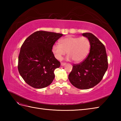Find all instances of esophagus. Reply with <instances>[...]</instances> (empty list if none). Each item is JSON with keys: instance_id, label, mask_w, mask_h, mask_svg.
Listing matches in <instances>:
<instances>
[{"instance_id": "1", "label": "esophagus", "mask_w": 121, "mask_h": 121, "mask_svg": "<svg viewBox=\"0 0 121 121\" xmlns=\"http://www.w3.org/2000/svg\"><path fill=\"white\" fill-rule=\"evenodd\" d=\"M65 63H64V62H61V66H64L65 65Z\"/></svg>"}]
</instances>
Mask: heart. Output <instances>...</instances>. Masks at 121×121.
Segmentation results:
<instances>
[{
	"label": "heart",
	"instance_id": "heart-1",
	"mask_svg": "<svg viewBox=\"0 0 121 121\" xmlns=\"http://www.w3.org/2000/svg\"><path fill=\"white\" fill-rule=\"evenodd\" d=\"M59 43L54 44L52 51L55 58L61 60L66 52L67 60H72L79 62L88 55L90 49V43L86 37H74L68 36L59 40Z\"/></svg>",
	"mask_w": 121,
	"mask_h": 121
}]
</instances>
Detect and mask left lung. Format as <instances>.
<instances>
[{"label":"left lung","instance_id":"1","mask_svg":"<svg viewBox=\"0 0 121 121\" xmlns=\"http://www.w3.org/2000/svg\"><path fill=\"white\" fill-rule=\"evenodd\" d=\"M82 35L89 41L90 52L82 62L73 65L69 79L76 88L87 89L96 86L102 80L108 68V62L103 43L91 33H85Z\"/></svg>","mask_w":121,"mask_h":121}]
</instances>
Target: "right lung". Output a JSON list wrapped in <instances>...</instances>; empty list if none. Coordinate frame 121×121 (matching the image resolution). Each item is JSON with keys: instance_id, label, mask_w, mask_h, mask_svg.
<instances>
[{"instance_id": "1", "label": "right lung", "mask_w": 121, "mask_h": 121, "mask_svg": "<svg viewBox=\"0 0 121 121\" xmlns=\"http://www.w3.org/2000/svg\"><path fill=\"white\" fill-rule=\"evenodd\" d=\"M63 34L43 30L35 32L25 40L18 58V71L24 81L35 88L52 83L54 71L60 66L52 47Z\"/></svg>"}]
</instances>
